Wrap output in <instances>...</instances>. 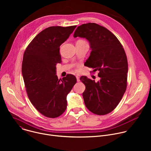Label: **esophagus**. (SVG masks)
I'll list each match as a JSON object with an SVG mask.
<instances>
[{"label": "esophagus", "instance_id": "obj_1", "mask_svg": "<svg viewBox=\"0 0 151 151\" xmlns=\"http://www.w3.org/2000/svg\"><path fill=\"white\" fill-rule=\"evenodd\" d=\"M76 79H77V81L78 82H79L80 81V79H79V76L78 75H76Z\"/></svg>", "mask_w": 151, "mask_h": 151}]
</instances>
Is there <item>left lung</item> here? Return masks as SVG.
<instances>
[{
    "mask_svg": "<svg viewBox=\"0 0 151 151\" xmlns=\"http://www.w3.org/2000/svg\"><path fill=\"white\" fill-rule=\"evenodd\" d=\"M74 37L87 39L91 52L85 66L99 71L100 80L82 76L85 104L92 113L104 115L114 111L125 92L128 62L125 52L118 38L109 30L96 23L83 24L77 27Z\"/></svg>",
    "mask_w": 151,
    "mask_h": 151,
    "instance_id": "8db88e82",
    "label": "left lung"
}]
</instances>
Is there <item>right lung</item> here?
<instances>
[{
	"instance_id": "1",
	"label": "right lung",
	"mask_w": 151,
	"mask_h": 151,
	"mask_svg": "<svg viewBox=\"0 0 151 151\" xmlns=\"http://www.w3.org/2000/svg\"><path fill=\"white\" fill-rule=\"evenodd\" d=\"M76 26H51L37 34L26 48L22 74L28 97L35 108L46 117L60 116L67 107L66 97L76 82L68 74L58 79L56 64L60 63V47Z\"/></svg>"
}]
</instances>
